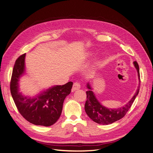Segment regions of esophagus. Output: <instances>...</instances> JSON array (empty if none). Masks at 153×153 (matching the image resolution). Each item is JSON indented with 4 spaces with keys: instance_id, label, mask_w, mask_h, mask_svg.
Wrapping results in <instances>:
<instances>
[{
    "instance_id": "obj_1",
    "label": "esophagus",
    "mask_w": 153,
    "mask_h": 153,
    "mask_svg": "<svg viewBox=\"0 0 153 153\" xmlns=\"http://www.w3.org/2000/svg\"><path fill=\"white\" fill-rule=\"evenodd\" d=\"M81 87V85L79 82H76L73 84V91H76V90H78L80 89Z\"/></svg>"
}]
</instances>
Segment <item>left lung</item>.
<instances>
[{"label":"left lung","mask_w":153,"mask_h":153,"mask_svg":"<svg viewBox=\"0 0 153 153\" xmlns=\"http://www.w3.org/2000/svg\"><path fill=\"white\" fill-rule=\"evenodd\" d=\"M133 64L134 66L137 69L138 73V80H139L138 85L139 86H138L133 98L129 101V102L126 105L121 106V107L112 109L108 108L103 106L96 98V96L93 91H92V88L89 83H87V87L89 89V91H86L87 101L85 104V110L88 116L92 121L101 124H110L122 119L126 115L129 108L131 107L134 100L136 98L140 89V80L139 66H138V64L136 61L133 62Z\"/></svg>","instance_id":"obj_1"}]
</instances>
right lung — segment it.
<instances>
[{
	"mask_svg": "<svg viewBox=\"0 0 153 153\" xmlns=\"http://www.w3.org/2000/svg\"><path fill=\"white\" fill-rule=\"evenodd\" d=\"M25 53L18 57L13 68L10 90L14 102L27 121L39 126H52L61 116L64 99L70 94L73 82L53 86L34 97L24 96L19 92L18 82L25 73Z\"/></svg>",
	"mask_w": 153,
	"mask_h": 153,
	"instance_id": "obj_1",
	"label": "right lung"
}]
</instances>
